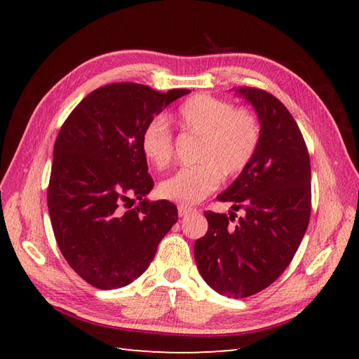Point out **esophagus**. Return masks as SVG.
<instances>
[{
    "instance_id": "esophagus-1",
    "label": "esophagus",
    "mask_w": 359,
    "mask_h": 359,
    "mask_svg": "<svg viewBox=\"0 0 359 359\" xmlns=\"http://www.w3.org/2000/svg\"><path fill=\"white\" fill-rule=\"evenodd\" d=\"M189 212H193V208H191V207H185V205H179V216H180V217L188 216Z\"/></svg>"
}]
</instances>
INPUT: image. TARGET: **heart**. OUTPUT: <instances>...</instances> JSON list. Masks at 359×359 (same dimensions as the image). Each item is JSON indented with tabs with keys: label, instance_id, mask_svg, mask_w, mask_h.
Here are the masks:
<instances>
[{
	"label": "heart",
	"instance_id": "heart-1",
	"mask_svg": "<svg viewBox=\"0 0 359 359\" xmlns=\"http://www.w3.org/2000/svg\"><path fill=\"white\" fill-rule=\"evenodd\" d=\"M175 121L182 131L197 137L193 166L182 168L158 185L162 199L180 205H196L219 187L222 174L234 177L250 165L261 140V126L253 112L236 108L225 98L199 94L180 106ZM140 148L158 170L171 163L172 133L163 118L144 125Z\"/></svg>",
	"mask_w": 359,
	"mask_h": 359
}]
</instances>
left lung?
<instances>
[{
  "mask_svg": "<svg viewBox=\"0 0 359 359\" xmlns=\"http://www.w3.org/2000/svg\"><path fill=\"white\" fill-rule=\"evenodd\" d=\"M238 93L255 106L261 140L250 165L217 201L231 202L243 216L207 211L208 231L194 243L203 280L234 299L259 293L284 273L311 211L310 156L292 114L264 89L242 86Z\"/></svg>",
  "mask_w": 359,
  "mask_h": 359,
  "instance_id": "obj_1",
  "label": "left lung"
}]
</instances>
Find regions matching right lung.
<instances>
[{"label":"right lung","mask_w":359,"mask_h":359,"mask_svg":"<svg viewBox=\"0 0 359 359\" xmlns=\"http://www.w3.org/2000/svg\"><path fill=\"white\" fill-rule=\"evenodd\" d=\"M188 93L111 83L83 98L60 129L48 208L60 251L88 284L100 290L131 284L177 222L172 202L144 199L154 180L140 137L148 121Z\"/></svg>","instance_id":"obj_1"}]
</instances>
